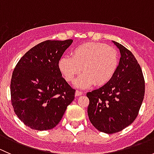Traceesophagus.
<instances>
[{"label":"esophagus","instance_id":"obj_1","mask_svg":"<svg viewBox=\"0 0 154 154\" xmlns=\"http://www.w3.org/2000/svg\"><path fill=\"white\" fill-rule=\"evenodd\" d=\"M83 94V92H82V91H75V96H80L82 95V94Z\"/></svg>","mask_w":154,"mask_h":154}]
</instances>
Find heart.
Returning <instances> with one entry per match:
<instances>
[{"mask_svg": "<svg viewBox=\"0 0 154 154\" xmlns=\"http://www.w3.org/2000/svg\"><path fill=\"white\" fill-rule=\"evenodd\" d=\"M119 54L115 48L103 43L88 42L76 48L71 57L64 56L58 62L60 72L68 82L81 73L74 83L78 88H87L108 83L119 66Z\"/></svg>", "mask_w": 154, "mask_h": 154, "instance_id": "obj_1", "label": "heart"}]
</instances>
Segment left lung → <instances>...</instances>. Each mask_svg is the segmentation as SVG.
<instances>
[{
	"label": "left lung",
	"mask_w": 154,
	"mask_h": 154,
	"mask_svg": "<svg viewBox=\"0 0 154 154\" xmlns=\"http://www.w3.org/2000/svg\"><path fill=\"white\" fill-rule=\"evenodd\" d=\"M121 58L112 80L98 89L87 93L88 116L92 125L103 133H118L137 117L144 95V80L133 54L112 41Z\"/></svg>",
	"instance_id": "obj_1"
}]
</instances>
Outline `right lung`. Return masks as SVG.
<instances>
[{"label": "right lung", "instance_id": "right-lung-1", "mask_svg": "<svg viewBox=\"0 0 154 154\" xmlns=\"http://www.w3.org/2000/svg\"><path fill=\"white\" fill-rule=\"evenodd\" d=\"M73 40L48 41L27 51L15 66L10 84L16 116L36 130L53 129L74 99L73 89L58 68V62Z\"/></svg>", "mask_w": 154, "mask_h": 154}]
</instances>
